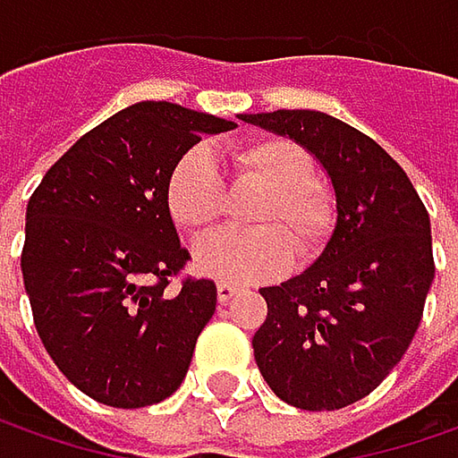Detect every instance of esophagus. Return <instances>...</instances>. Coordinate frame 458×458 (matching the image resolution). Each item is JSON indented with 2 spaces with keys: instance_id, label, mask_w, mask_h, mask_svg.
Listing matches in <instances>:
<instances>
[{
  "instance_id": "34e87169",
  "label": "esophagus",
  "mask_w": 458,
  "mask_h": 458,
  "mask_svg": "<svg viewBox=\"0 0 458 458\" xmlns=\"http://www.w3.org/2000/svg\"><path fill=\"white\" fill-rule=\"evenodd\" d=\"M237 285H232V283H219L216 285V298H219V303H229L234 295H237Z\"/></svg>"
}]
</instances>
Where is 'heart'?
Here are the masks:
<instances>
[{"mask_svg": "<svg viewBox=\"0 0 458 458\" xmlns=\"http://www.w3.org/2000/svg\"><path fill=\"white\" fill-rule=\"evenodd\" d=\"M237 183L265 196L247 216L252 232H226L193 250L199 273L224 283H262L283 275L298 257L316 255L336 224L328 188L313 181L308 152L285 137H265L232 152ZM173 221L193 237L216 226L224 214V181L206 150L185 152L167 181Z\"/></svg>", "mask_w": 458, "mask_h": 458, "instance_id": "obj_1", "label": "heart"}]
</instances>
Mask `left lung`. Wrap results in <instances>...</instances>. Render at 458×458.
<instances>
[{"instance_id":"1","label":"left lung","mask_w":458,"mask_h":458,"mask_svg":"<svg viewBox=\"0 0 458 458\" xmlns=\"http://www.w3.org/2000/svg\"><path fill=\"white\" fill-rule=\"evenodd\" d=\"M239 119L291 137L334 185V234L308 270L259 291L267 318L252 346L280 400L339 411L369 395L413 342L436 273L428 211L405 170L336 116L277 109Z\"/></svg>"}]
</instances>
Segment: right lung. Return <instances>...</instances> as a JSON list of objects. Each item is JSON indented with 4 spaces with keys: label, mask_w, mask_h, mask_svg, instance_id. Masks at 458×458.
Listing matches in <instances>:
<instances>
[{
    "label": "right lung",
    "mask_w": 458,
    "mask_h": 458,
    "mask_svg": "<svg viewBox=\"0 0 458 458\" xmlns=\"http://www.w3.org/2000/svg\"><path fill=\"white\" fill-rule=\"evenodd\" d=\"M234 122L170 101L132 104L86 132L27 201L22 280L35 328L68 382L112 408H145L183 382L216 285L167 208L173 167L201 134Z\"/></svg>",
    "instance_id": "obj_1"
}]
</instances>
